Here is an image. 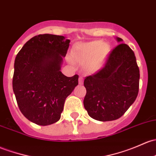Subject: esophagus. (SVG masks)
I'll use <instances>...</instances> for the list:
<instances>
[{"instance_id": "34e87169", "label": "esophagus", "mask_w": 156, "mask_h": 156, "mask_svg": "<svg viewBox=\"0 0 156 156\" xmlns=\"http://www.w3.org/2000/svg\"><path fill=\"white\" fill-rule=\"evenodd\" d=\"M78 82H79V84H82L83 82V78L82 77H80L79 80H78Z\"/></svg>"}]
</instances>
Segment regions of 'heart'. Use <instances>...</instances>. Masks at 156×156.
Wrapping results in <instances>:
<instances>
[{"label": "heart", "mask_w": 156, "mask_h": 156, "mask_svg": "<svg viewBox=\"0 0 156 156\" xmlns=\"http://www.w3.org/2000/svg\"><path fill=\"white\" fill-rule=\"evenodd\" d=\"M110 54L109 46L102 41L95 40L78 43L72 50V58L83 65L89 73H97L103 68Z\"/></svg>", "instance_id": "obj_1"}]
</instances>
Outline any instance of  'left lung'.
Returning a JSON list of instances; mask_svg holds the SVG:
<instances>
[{
  "label": "left lung",
  "instance_id": "8db88e82",
  "mask_svg": "<svg viewBox=\"0 0 156 156\" xmlns=\"http://www.w3.org/2000/svg\"><path fill=\"white\" fill-rule=\"evenodd\" d=\"M117 42L122 39L117 37ZM140 71L133 51L120 43L108 57L105 66L84 79L83 106L93 119L115 120L122 117L138 94Z\"/></svg>",
  "mask_w": 156,
  "mask_h": 156
}]
</instances>
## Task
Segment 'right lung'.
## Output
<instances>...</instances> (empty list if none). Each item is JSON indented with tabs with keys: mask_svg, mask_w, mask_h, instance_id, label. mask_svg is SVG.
I'll use <instances>...</instances> for the list:
<instances>
[{
	"mask_svg": "<svg viewBox=\"0 0 156 156\" xmlns=\"http://www.w3.org/2000/svg\"><path fill=\"white\" fill-rule=\"evenodd\" d=\"M63 36L39 34L16 55L12 89L23 115L34 123L48 126L60 119L65 100L78 84V75L60 72L69 46Z\"/></svg>",
	"mask_w": 156,
	"mask_h": 156,
	"instance_id": "add662e5",
	"label": "right lung"
}]
</instances>
